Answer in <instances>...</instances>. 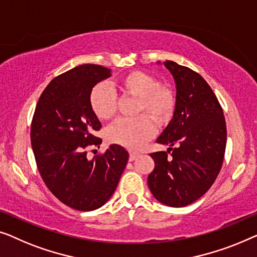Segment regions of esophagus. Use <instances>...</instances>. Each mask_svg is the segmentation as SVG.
I'll return each mask as SVG.
<instances>
[{
    "label": "esophagus",
    "mask_w": 257,
    "mask_h": 257,
    "mask_svg": "<svg viewBox=\"0 0 257 257\" xmlns=\"http://www.w3.org/2000/svg\"><path fill=\"white\" fill-rule=\"evenodd\" d=\"M140 156V154L139 153H130L129 154V161L132 162V161H134V160H136L137 157Z\"/></svg>",
    "instance_id": "34e87169"
}]
</instances>
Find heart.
Masks as SVG:
<instances>
[{
	"mask_svg": "<svg viewBox=\"0 0 257 257\" xmlns=\"http://www.w3.org/2000/svg\"><path fill=\"white\" fill-rule=\"evenodd\" d=\"M116 85L123 95L137 97L134 109L137 116L120 118L111 124L107 129V140L128 149H139L154 136V121L161 127L172 121L177 108L176 92L171 85L157 82L153 74L140 70L127 72ZM89 106L99 120H110L116 113V93L108 85L97 84L89 93Z\"/></svg>",
	"mask_w": 257,
	"mask_h": 257,
	"instance_id": "heart-1",
	"label": "heart"
}]
</instances>
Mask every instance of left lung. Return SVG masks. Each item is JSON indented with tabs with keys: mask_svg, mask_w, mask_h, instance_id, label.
I'll list each match as a JSON object with an SVG mask.
<instances>
[{
	"mask_svg": "<svg viewBox=\"0 0 257 257\" xmlns=\"http://www.w3.org/2000/svg\"><path fill=\"white\" fill-rule=\"evenodd\" d=\"M177 85L175 116L158 137L168 153L150 154L151 193L162 204L183 207L207 192L221 170L226 150L225 115L214 92L199 73L175 61H164Z\"/></svg>",
	"mask_w": 257,
	"mask_h": 257,
	"instance_id": "1",
	"label": "left lung"
}]
</instances>
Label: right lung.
Masks as SVG:
<instances>
[{"label":"right lung","instance_id":"1","mask_svg":"<svg viewBox=\"0 0 257 257\" xmlns=\"http://www.w3.org/2000/svg\"><path fill=\"white\" fill-rule=\"evenodd\" d=\"M110 75L107 67L84 64L53 78L39 97L31 121V146L45 185L63 204L78 211L102 206L116 189L129 154L111 144L92 161L101 122L89 106L94 85Z\"/></svg>","mask_w":257,"mask_h":257}]
</instances>
